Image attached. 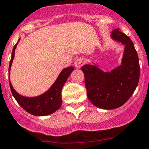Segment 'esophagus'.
Wrapping results in <instances>:
<instances>
[{
  "mask_svg": "<svg viewBox=\"0 0 149 149\" xmlns=\"http://www.w3.org/2000/svg\"><path fill=\"white\" fill-rule=\"evenodd\" d=\"M84 64V61L83 58H77L74 61V66L77 68H80Z\"/></svg>",
  "mask_w": 149,
  "mask_h": 149,
  "instance_id": "34e87169",
  "label": "esophagus"
}]
</instances>
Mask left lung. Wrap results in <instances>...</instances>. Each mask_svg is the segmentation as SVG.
<instances>
[{
  "label": "left lung",
  "instance_id": "8db88e82",
  "mask_svg": "<svg viewBox=\"0 0 149 149\" xmlns=\"http://www.w3.org/2000/svg\"><path fill=\"white\" fill-rule=\"evenodd\" d=\"M111 39L125 45L120 65L110 72H104L95 63L81 67L88 98L105 110L122 106L134 93L139 79V58L131 39L119 29L112 32Z\"/></svg>",
  "mask_w": 149,
  "mask_h": 149
}]
</instances>
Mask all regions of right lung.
<instances>
[{
    "label": "right lung",
    "mask_w": 149,
    "mask_h": 149,
    "mask_svg": "<svg viewBox=\"0 0 149 149\" xmlns=\"http://www.w3.org/2000/svg\"><path fill=\"white\" fill-rule=\"evenodd\" d=\"M19 40L15 45L12 51L11 60L9 65V81H10V86L12 94L14 96V98L16 100L18 104L29 113L33 116H37L50 115L60 108L62 105V89L68 77H69L74 68L73 66H69L64 68L60 72L55 82L52 84V86L46 91L45 93L40 95L36 96V97H26V96L18 94L14 89L10 82V74L12 63L15 56V48Z\"/></svg>",
    "instance_id": "obj_1"
}]
</instances>
